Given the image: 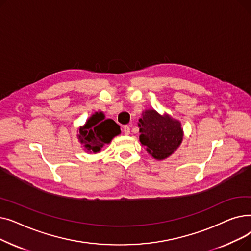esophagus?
Returning <instances> with one entry per match:
<instances>
[{"instance_id":"esophagus-1","label":"esophagus","mask_w":251,"mask_h":251,"mask_svg":"<svg viewBox=\"0 0 251 251\" xmlns=\"http://www.w3.org/2000/svg\"><path fill=\"white\" fill-rule=\"evenodd\" d=\"M123 132L125 135H129L130 134V126L129 125H125L123 127Z\"/></svg>"}]
</instances>
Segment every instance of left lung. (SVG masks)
<instances>
[{
    "instance_id": "8db88e82",
    "label": "left lung",
    "mask_w": 251,
    "mask_h": 251,
    "mask_svg": "<svg viewBox=\"0 0 251 251\" xmlns=\"http://www.w3.org/2000/svg\"><path fill=\"white\" fill-rule=\"evenodd\" d=\"M137 124L141 146L155 160L167 159L182 143V124L167 113L161 115L153 109L144 110Z\"/></svg>"
}]
</instances>
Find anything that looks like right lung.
Masks as SVG:
<instances>
[{
  "instance_id": "add662e5",
  "label": "right lung",
  "mask_w": 251,
  "mask_h": 251,
  "mask_svg": "<svg viewBox=\"0 0 251 251\" xmlns=\"http://www.w3.org/2000/svg\"><path fill=\"white\" fill-rule=\"evenodd\" d=\"M77 137L84 151L88 153L100 152L104 144L121 133L119 126L112 119H105L103 112L92 114L83 126L78 129Z\"/></svg>"
}]
</instances>
